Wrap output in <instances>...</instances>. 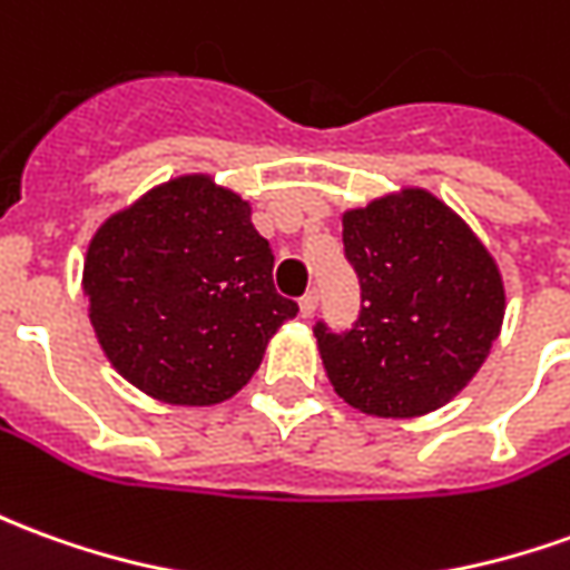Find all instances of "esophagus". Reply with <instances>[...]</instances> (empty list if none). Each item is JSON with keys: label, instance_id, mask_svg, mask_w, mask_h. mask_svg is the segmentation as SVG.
<instances>
[{"label": "esophagus", "instance_id": "esophagus-1", "mask_svg": "<svg viewBox=\"0 0 570 570\" xmlns=\"http://www.w3.org/2000/svg\"><path fill=\"white\" fill-rule=\"evenodd\" d=\"M314 308H317V289H308L305 296L298 298V312H302V317H312Z\"/></svg>", "mask_w": 570, "mask_h": 570}]
</instances>
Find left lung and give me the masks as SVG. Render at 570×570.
I'll return each mask as SVG.
<instances>
[{
    "label": "left lung",
    "instance_id": "left-lung-1",
    "mask_svg": "<svg viewBox=\"0 0 570 570\" xmlns=\"http://www.w3.org/2000/svg\"><path fill=\"white\" fill-rule=\"evenodd\" d=\"M342 244L361 314L345 333L314 326L336 395L382 420L444 407L479 373L507 314L488 246L423 188L348 209Z\"/></svg>",
    "mask_w": 570,
    "mask_h": 570
}]
</instances>
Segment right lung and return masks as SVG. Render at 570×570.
<instances>
[{"instance_id":"1","label":"right lung","mask_w":570,"mask_h":570,"mask_svg":"<svg viewBox=\"0 0 570 570\" xmlns=\"http://www.w3.org/2000/svg\"><path fill=\"white\" fill-rule=\"evenodd\" d=\"M249 216V203L209 175H181L95 230L82 268L91 326L145 395L178 407L228 401L296 317Z\"/></svg>"}]
</instances>
